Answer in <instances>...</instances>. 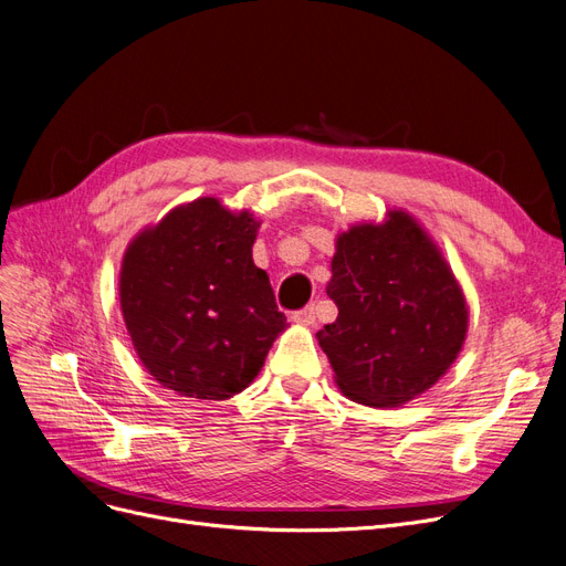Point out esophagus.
<instances>
[{
  "instance_id": "1",
  "label": "esophagus",
  "mask_w": 566,
  "mask_h": 566,
  "mask_svg": "<svg viewBox=\"0 0 566 566\" xmlns=\"http://www.w3.org/2000/svg\"><path fill=\"white\" fill-rule=\"evenodd\" d=\"M292 321L300 323V325H313L315 323V304H308V306L292 313Z\"/></svg>"
}]
</instances>
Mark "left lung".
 <instances>
[{
    "instance_id": "1",
    "label": "left lung",
    "mask_w": 566,
    "mask_h": 566,
    "mask_svg": "<svg viewBox=\"0 0 566 566\" xmlns=\"http://www.w3.org/2000/svg\"><path fill=\"white\" fill-rule=\"evenodd\" d=\"M327 295L338 315L318 342L353 401L376 409L411 401L434 386L464 344L469 315L460 285L403 211L336 239Z\"/></svg>"
}]
</instances>
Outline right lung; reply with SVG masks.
<instances>
[{
  "instance_id": "1",
  "label": "right lung",
  "mask_w": 566,
  "mask_h": 566,
  "mask_svg": "<svg viewBox=\"0 0 566 566\" xmlns=\"http://www.w3.org/2000/svg\"><path fill=\"white\" fill-rule=\"evenodd\" d=\"M258 222L213 197L171 211L127 248L120 306L144 367L165 388L228 399L253 382L285 329L266 271L253 264Z\"/></svg>"
}]
</instances>
